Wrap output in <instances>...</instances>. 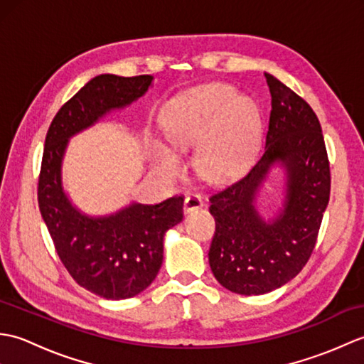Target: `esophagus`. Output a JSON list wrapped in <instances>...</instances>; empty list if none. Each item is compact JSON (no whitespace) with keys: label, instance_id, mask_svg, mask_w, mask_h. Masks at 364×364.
I'll use <instances>...</instances> for the list:
<instances>
[{"label":"esophagus","instance_id":"esophagus-1","mask_svg":"<svg viewBox=\"0 0 364 364\" xmlns=\"http://www.w3.org/2000/svg\"><path fill=\"white\" fill-rule=\"evenodd\" d=\"M203 205H205L203 198L200 197L198 194H189L186 197V200H184V211H186V213L196 211V210H198V208H202Z\"/></svg>","mask_w":364,"mask_h":364}]
</instances>
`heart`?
Wrapping results in <instances>:
<instances>
[{"label":"heart","mask_w":364,"mask_h":364,"mask_svg":"<svg viewBox=\"0 0 364 364\" xmlns=\"http://www.w3.org/2000/svg\"><path fill=\"white\" fill-rule=\"evenodd\" d=\"M164 129L175 145L200 144L198 164L208 176L235 173L250 158L261 134V115L250 98L239 97L228 84H206L175 98L164 117ZM168 168L178 158L159 150Z\"/></svg>","instance_id":"b5f03b06"}]
</instances>
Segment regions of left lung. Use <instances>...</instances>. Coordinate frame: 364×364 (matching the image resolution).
Segmentation results:
<instances>
[{
	"mask_svg": "<svg viewBox=\"0 0 364 364\" xmlns=\"http://www.w3.org/2000/svg\"><path fill=\"white\" fill-rule=\"evenodd\" d=\"M266 149L249 173L210 196L215 233L210 266L223 288L259 296L292 280L310 259L330 198V162L313 107L272 75ZM275 161L289 170L285 210L266 223L252 200Z\"/></svg>",
	"mask_w": 364,
	"mask_h": 364,
	"instance_id": "obj_1",
	"label": "left lung"
}]
</instances>
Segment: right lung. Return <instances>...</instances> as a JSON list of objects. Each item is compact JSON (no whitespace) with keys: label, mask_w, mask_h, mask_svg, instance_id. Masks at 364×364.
I'll return each mask as SVG.
<instances>
[{"label":"right lung","mask_w":364,"mask_h":364,"mask_svg":"<svg viewBox=\"0 0 364 364\" xmlns=\"http://www.w3.org/2000/svg\"><path fill=\"white\" fill-rule=\"evenodd\" d=\"M150 75H100L54 115L45 137L37 200L59 259L82 288L105 299H129L150 286L162 264L164 233L183 219V196L156 205L134 203L109 218L92 219L68 202L60 162L68 137L145 94Z\"/></svg>","instance_id":"add662e5"}]
</instances>
